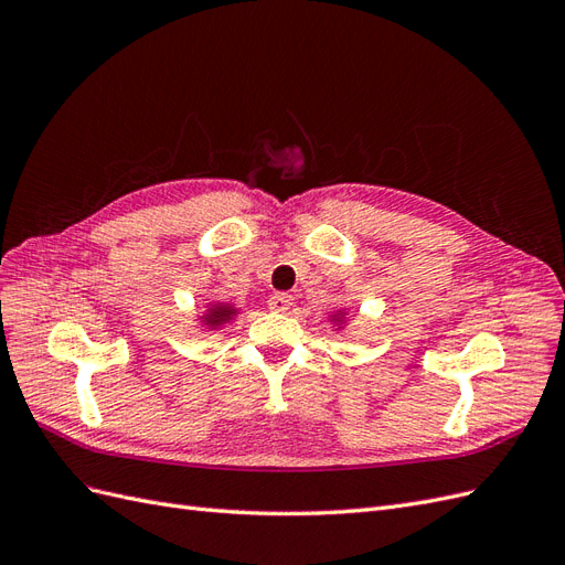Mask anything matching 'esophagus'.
I'll return each instance as SVG.
<instances>
[{
	"instance_id": "34e87169",
	"label": "esophagus",
	"mask_w": 565,
	"mask_h": 565,
	"mask_svg": "<svg viewBox=\"0 0 565 565\" xmlns=\"http://www.w3.org/2000/svg\"><path fill=\"white\" fill-rule=\"evenodd\" d=\"M295 303V297L287 295V292H276L270 299H268V309L276 311V313H287L289 309H292Z\"/></svg>"
}]
</instances>
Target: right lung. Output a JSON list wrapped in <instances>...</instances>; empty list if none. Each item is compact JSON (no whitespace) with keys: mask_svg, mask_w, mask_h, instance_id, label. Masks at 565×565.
Wrapping results in <instances>:
<instances>
[{"mask_svg":"<svg viewBox=\"0 0 565 565\" xmlns=\"http://www.w3.org/2000/svg\"><path fill=\"white\" fill-rule=\"evenodd\" d=\"M233 313H235V309L233 306H224V303H216L214 309H212V313L207 316V322L210 324H221V322H226V320H231L233 318Z\"/></svg>","mask_w":565,"mask_h":565,"instance_id":"add662e5","label":"right lung"}]
</instances>
